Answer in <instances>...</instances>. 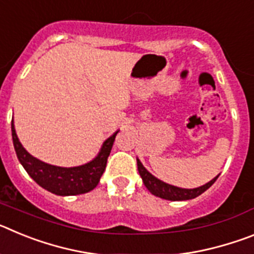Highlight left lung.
Masks as SVG:
<instances>
[{"instance_id": "left-lung-1", "label": "left lung", "mask_w": 254, "mask_h": 254, "mask_svg": "<svg viewBox=\"0 0 254 254\" xmlns=\"http://www.w3.org/2000/svg\"><path fill=\"white\" fill-rule=\"evenodd\" d=\"M137 169L140 173L141 178H142L143 185L147 190L151 192L154 196L160 197L164 199H169V201H187V199L196 198L197 196L202 194L205 190H207L211 186L214 185L216 182L217 177H215L214 179H211L208 183L201 186V187L197 188H179L176 186L168 185L165 182L160 181L156 177H154L146 168L143 167L142 163L137 159Z\"/></svg>"}]
</instances>
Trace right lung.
I'll return each instance as SVG.
<instances>
[{"label":"right lung","mask_w":254,"mask_h":254,"mask_svg":"<svg viewBox=\"0 0 254 254\" xmlns=\"http://www.w3.org/2000/svg\"><path fill=\"white\" fill-rule=\"evenodd\" d=\"M11 132H12L13 147L16 151L17 159L26 173L40 187L57 196H76V194L87 193L98 186L107 167L108 156L111 154L112 146L118 133V131H116L111 137H108L103 142L99 154L91 161L78 167L64 168L44 163L29 154L19 141L13 121L11 122Z\"/></svg>","instance_id":"add662e5"}]
</instances>
